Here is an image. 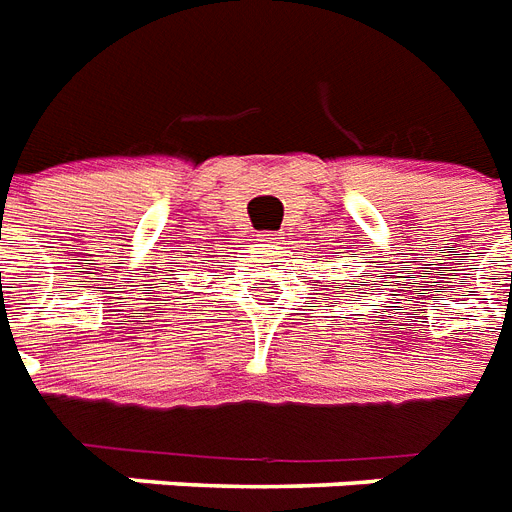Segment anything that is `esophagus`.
I'll use <instances>...</instances> for the list:
<instances>
[{
    "mask_svg": "<svg viewBox=\"0 0 512 512\" xmlns=\"http://www.w3.org/2000/svg\"><path fill=\"white\" fill-rule=\"evenodd\" d=\"M256 237H259L261 245H269V243H275V240H277L275 232H259V235H256Z\"/></svg>",
    "mask_w": 512,
    "mask_h": 512,
    "instance_id": "1",
    "label": "esophagus"
}]
</instances>
